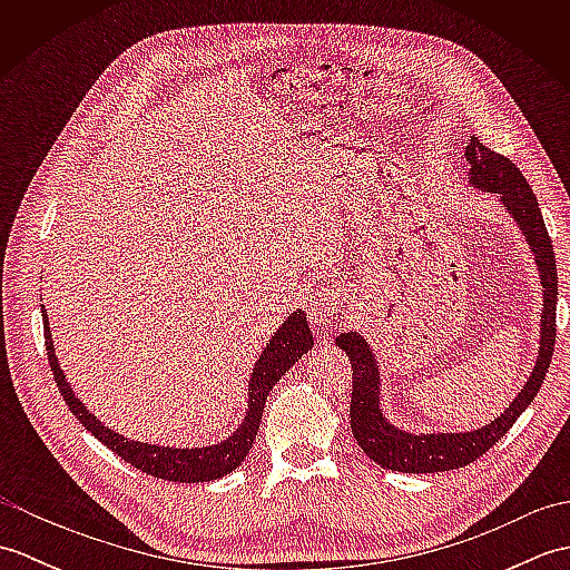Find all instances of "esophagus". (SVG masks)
<instances>
[{"instance_id":"obj_1","label":"esophagus","mask_w":570,"mask_h":570,"mask_svg":"<svg viewBox=\"0 0 570 570\" xmlns=\"http://www.w3.org/2000/svg\"><path fill=\"white\" fill-rule=\"evenodd\" d=\"M343 294L337 292L335 286L331 284H321L316 292H313L306 301V311H308V318L313 325H325L333 316L343 311Z\"/></svg>"}]
</instances>
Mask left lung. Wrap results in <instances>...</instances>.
I'll list each match as a JSON object with an SVG mask.
<instances>
[{
  "mask_svg": "<svg viewBox=\"0 0 570 570\" xmlns=\"http://www.w3.org/2000/svg\"><path fill=\"white\" fill-rule=\"evenodd\" d=\"M465 159L470 164V184L498 193L502 205L512 213L519 229H522L534 259L539 266L543 286V313H541V341L539 357L531 370L524 390L517 394L510 409L494 419L488 426L468 433H409L392 426L382 416L380 409V370L365 337L357 333H341L335 345L345 350L353 365V399H350V426H353L355 441L370 460L384 470L396 472H445L475 463L485 455L502 435L514 426V421L524 414V409L534 402L543 377H547L553 345H556V298H559V274H556L553 245L543 225L541 208L534 190L527 184L522 171L507 159V156L488 149L472 137Z\"/></svg>",
  "mask_w": 570,
  "mask_h": 570,
  "instance_id": "8db88e82",
  "label": "left lung"
}]
</instances>
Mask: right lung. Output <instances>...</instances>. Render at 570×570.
<instances>
[{
	"label": "right lung",
	"instance_id": "add662e5",
	"mask_svg": "<svg viewBox=\"0 0 570 570\" xmlns=\"http://www.w3.org/2000/svg\"><path fill=\"white\" fill-rule=\"evenodd\" d=\"M43 316V337H46V350H48V365L53 370V377L60 394H63L68 409L72 411L85 429H88L95 439L110 448L131 468L147 472L151 478L159 480H171V482H210L229 475L242 460L247 458L249 448L257 439L259 423H262V411L266 404V396L274 390V384L282 380V374L294 367L313 347V335L308 328L306 313H292L288 321H284L282 328L274 333V337L266 343L262 357L252 370L249 377V402H247V414L242 419L239 429L229 435L227 441L217 445H205V448H164V445H149L139 441H129L125 435L115 433L107 429L105 423L95 419L88 409L82 406L80 399L72 394L70 384L66 382V374L58 365V357L53 353V341H51V328H48L46 308L41 306Z\"/></svg>",
	"mask_w": 570,
	"mask_h": 570
}]
</instances>
